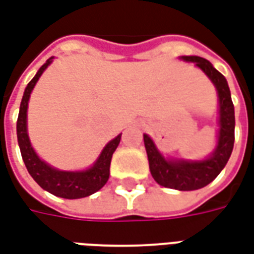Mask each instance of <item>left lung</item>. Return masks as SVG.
I'll return each instance as SVG.
<instances>
[{
	"mask_svg": "<svg viewBox=\"0 0 254 254\" xmlns=\"http://www.w3.org/2000/svg\"><path fill=\"white\" fill-rule=\"evenodd\" d=\"M186 62H193L215 85L219 97V131L212 154L201 161L169 158L161 154L149 135H143L149 168L154 180L162 187L179 190H195L208 186L219 175L230 158L234 146V105L231 101L227 81L212 64L200 57H181Z\"/></svg>",
	"mask_w": 254,
	"mask_h": 254,
	"instance_id": "left-lung-1",
	"label": "left lung"
}]
</instances>
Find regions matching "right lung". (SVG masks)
Wrapping results in <instances>:
<instances>
[{
	"mask_svg": "<svg viewBox=\"0 0 254 254\" xmlns=\"http://www.w3.org/2000/svg\"><path fill=\"white\" fill-rule=\"evenodd\" d=\"M51 62H53V58L47 59V62L39 68L36 75L29 81V84L25 88L17 118L18 146H20L21 157L29 175L32 176L33 180L43 190L64 199H81V197H86L97 192L107 184L109 179V166H111L112 154L119 146L122 134L107 143L93 166H90L86 170H79V172L58 170L39 158L29 142L28 132H27V109H28L29 96H31L32 89L35 88L40 75L49 67Z\"/></svg>",
	"mask_w": 254,
	"mask_h": 254,
	"instance_id": "obj_1",
	"label": "right lung"
}]
</instances>
